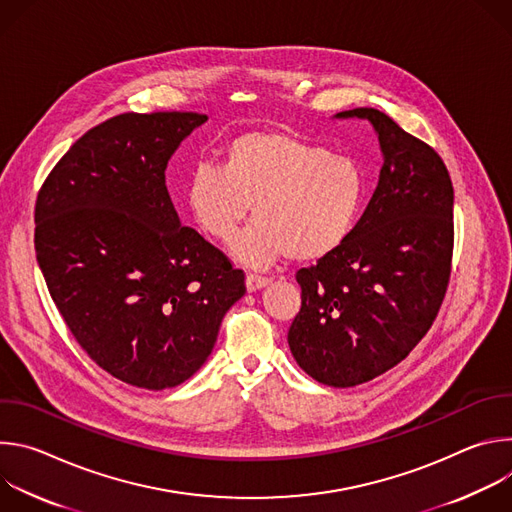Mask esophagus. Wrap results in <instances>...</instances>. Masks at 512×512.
<instances>
[{
    "instance_id": "34e87169",
    "label": "esophagus",
    "mask_w": 512,
    "mask_h": 512,
    "mask_svg": "<svg viewBox=\"0 0 512 512\" xmlns=\"http://www.w3.org/2000/svg\"><path fill=\"white\" fill-rule=\"evenodd\" d=\"M245 285H247V291H257V289L269 285V279H267V277H261V275L249 273L247 279H245Z\"/></svg>"
}]
</instances>
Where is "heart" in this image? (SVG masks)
Wrapping results in <instances>:
<instances>
[{"label":"heart","mask_w":512,"mask_h":512,"mask_svg":"<svg viewBox=\"0 0 512 512\" xmlns=\"http://www.w3.org/2000/svg\"><path fill=\"white\" fill-rule=\"evenodd\" d=\"M364 174L342 154L281 131H249L223 154V168L198 164L186 186L196 225L229 243L253 206V225L233 257L263 267L289 255L316 261L354 231L364 202Z\"/></svg>","instance_id":"1"}]
</instances>
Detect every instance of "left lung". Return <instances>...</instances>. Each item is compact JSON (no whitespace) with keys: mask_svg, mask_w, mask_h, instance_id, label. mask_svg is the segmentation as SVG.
Segmentation results:
<instances>
[{"mask_svg":"<svg viewBox=\"0 0 512 512\" xmlns=\"http://www.w3.org/2000/svg\"><path fill=\"white\" fill-rule=\"evenodd\" d=\"M352 117L379 137V184L346 243L298 271L302 308L287 332L296 362L328 387L367 383L413 350L442 306L454 249L442 158L379 109L334 115Z\"/></svg>","mask_w":512,"mask_h":512,"instance_id":"1","label":"left lung"}]
</instances>
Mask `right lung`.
<instances>
[{"label":"right lung","instance_id":"1","mask_svg":"<svg viewBox=\"0 0 512 512\" xmlns=\"http://www.w3.org/2000/svg\"><path fill=\"white\" fill-rule=\"evenodd\" d=\"M198 113H125L72 143L36 200V259L72 336L103 371L178 387L214 348L245 275L182 227L166 186Z\"/></svg>","mask_w":512,"mask_h":512}]
</instances>
